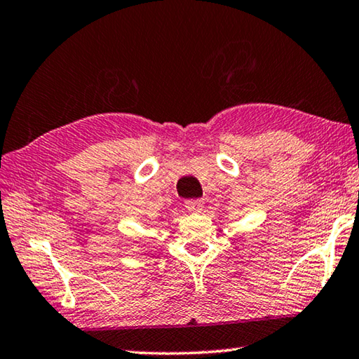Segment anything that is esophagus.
<instances>
[{
	"instance_id": "34e87169",
	"label": "esophagus",
	"mask_w": 359,
	"mask_h": 359,
	"mask_svg": "<svg viewBox=\"0 0 359 359\" xmlns=\"http://www.w3.org/2000/svg\"><path fill=\"white\" fill-rule=\"evenodd\" d=\"M203 204H204V201L200 200V198H198V200H189V201H185V208L189 209L190 212H200V210L203 209Z\"/></svg>"
}]
</instances>
